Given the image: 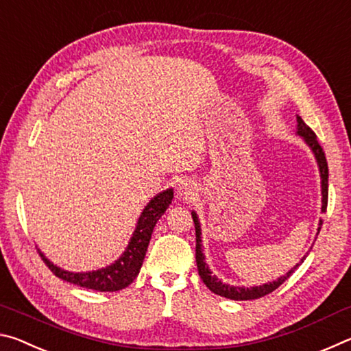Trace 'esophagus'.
Masks as SVG:
<instances>
[{
	"instance_id": "1",
	"label": "esophagus",
	"mask_w": 351,
	"mask_h": 351,
	"mask_svg": "<svg viewBox=\"0 0 351 351\" xmlns=\"http://www.w3.org/2000/svg\"><path fill=\"white\" fill-rule=\"evenodd\" d=\"M178 192H180L181 197H189V195L193 193L192 184H190V181H181L180 187H178Z\"/></svg>"
}]
</instances>
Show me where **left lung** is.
Masks as SVG:
<instances>
[{"label":"left lung","mask_w":351,"mask_h":351,"mask_svg":"<svg viewBox=\"0 0 351 351\" xmlns=\"http://www.w3.org/2000/svg\"><path fill=\"white\" fill-rule=\"evenodd\" d=\"M297 130L302 138L305 139L308 145L311 147V150L314 153V156L317 159L319 164V170H320V178H322V212L326 210V204H328V164H326V158L325 153L320 147L319 141L316 138V133L306 125V123L302 121V117H297ZM192 218L195 223V234H197V266H198V274L201 277V280L204 282V285L209 288L212 293H215L221 297H226V299H232V300H252V299H258V297H263L266 294L272 293V291L277 289L280 285L288 280L289 276L293 274L294 269H297V266L300 263H297L293 269L287 272V276H282L280 278H277L276 282L271 283H265L260 285V287H252V288H240V287H229V285L223 283L221 280H218L215 276H212V272L207 268L206 261H204V255H203V249H201V228H199V221L197 213L192 212ZM320 226H322V219H320ZM320 230V228H319ZM304 261V260H302Z\"/></svg>","instance_id":"left-lung-1"}]
</instances>
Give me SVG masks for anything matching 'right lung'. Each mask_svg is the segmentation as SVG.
Here are the masks:
<instances>
[{
  "instance_id": "right-lung-1",
  "label": "right lung",
  "mask_w": 351,
  "mask_h": 351,
  "mask_svg": "<svg viewBox=\"0 0 351 351\" xmlns=\"http://www.w3.org/2000/svg\"><path fill=\"white\" fill-rule=\"evenodd\" d=\"M171 198H173V190H165V192L159 193L158 197H154L147 204L125 252L122 254V257L117 261H114L111 266H106L104 269L93 272H68L57 268L56 265H52L40 251L38 254L41 255V258H43L47 268L54 272L58 278H62L64 282L74 283L77 287L100 291V293H106V291L112 293V291L127 288L139 274L148 243H150L152 239L154 224L162 217V213L167 210L169 204L171 203Z\"/></svg>"
}]
</instances>
